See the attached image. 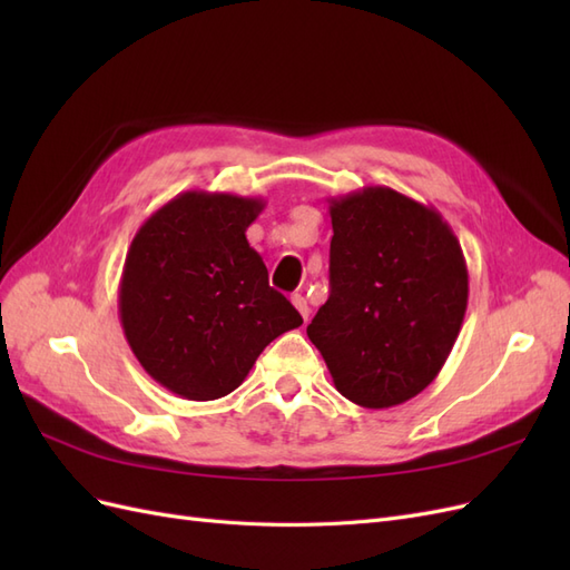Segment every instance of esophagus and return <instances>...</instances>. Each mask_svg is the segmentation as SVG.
I'll use <instances>...</instances> for the list:
<instances>
[{"label": "esophagus", "instance_id": "obj_1", "mask_svg": "<svg viewBox=\"0 0 570 570\" xmlns=\"http://www.w3.org/2000/svg\"><path fill=\"white\" fill-rule=\"evenodd\" d=\"M292 304L297 306V312L302 314L304 321H308V314H312V308H308V302L304 295H292Z\"/></svg>", "mask_w": 570, "mask_h": 570}]
</instances>
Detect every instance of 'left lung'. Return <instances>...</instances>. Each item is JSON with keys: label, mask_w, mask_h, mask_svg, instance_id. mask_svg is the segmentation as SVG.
<instances>
[{"label": "left lung", "mask_w": 570, "mask_h": 570, "mask_svg": "<svg viewBox=\"0 0 570 570\" xmlns=\"http://www.w3.org/2000/svg\"><path fill=\"white\" fill-rule=\"evenodd\" d=\"M331 297L308 323L342 396L390 409L442 371L469 306V268L450 223L385 185L327 199Z\"/></svg>", "instance_id": "8db88e82"}]
</instances>
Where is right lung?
Returning a JSON list of instances; mask_svg holds the SVG:
<instances>
[{"label": "right lung", "mask_w": 570, "mask_h": 570, "mask_svg": "<svg viewBox=\"0 0 570 570\" xmlns=\"http://www.w3.org/2000/svg\"><path fill=\"white\" fill-rule=\"evenodd\" d=\"M264 206L262 197L189 189L132 237L118 285L120 325L140 366L183 400L230 394L266 344L302 325L247 243Z\"/></svg>", "instance_id": "right-lung-1"}]
</instances>
